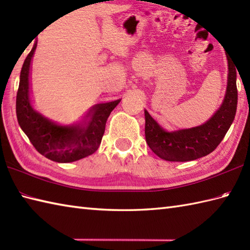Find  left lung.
<instances>
[{
	"label": "left lung",
	"instance_id": "left-lung-1",
	"mask_svg": "<svg viewBox=\"0 0 250 250\" xmlns=\"http://www.w3.org/2000/svg\"><path fill=\"white\" fill-rule=\"evenodd\" d=\"M235 64L229 60L227 93L221 107L204 125L176 132L164 131L145 110V137L150 149L167 161L186 162L207 156L218 146L234 120L237 106Z\"/></svg>",
	"mask_w": 250,
	"mask_h": 250
}]
</instances>
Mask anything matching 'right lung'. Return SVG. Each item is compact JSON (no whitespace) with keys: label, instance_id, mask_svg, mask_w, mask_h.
<instances>
[{"label":"right lung","instance_id":"add662e5","mask_svg":"<svg viewBox=\"0 0 250 250\" xmlns=\"http://www.w3.org/2000/svg\"><path fill=\"white\" fill-rule=\"evenodd\" d=\"M37 43L25 58L20 73V83L16 98V114L20 128L29 137L41 155L51 161L66 163L92 155L98 150L105 131V125L120 100L95 105L91 121L87 126H62L48 120L32 108L29 98V73L32 57Z\"/></svg>","mask_w":250,"mask_h":250}]
</instances>
